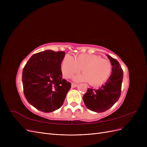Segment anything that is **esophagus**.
Wrapping results in <instances>:
<instances>
[{
	"mask_svg": "<svg viewBox=\"0 0 147 147\" xmlns=\"http://www.w3.org/2000/svg\"><path fill=\"white\" fill-rule=\"evenodd\" d=\"M78 86V84L74 83H72V88H75Z\"/></svg>",
	"mask_w": 147,
	"mask_h": 147,
	"instance_id": "esophagus-1",
	"label": "esophagus"
}]
</instances>
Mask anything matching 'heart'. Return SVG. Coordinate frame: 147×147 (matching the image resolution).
Returning a JSON list of instances; mask_svg holds the SVG:
<instances>
[{
	"label": "heart",
	"instance_id": "b5f03b06",
	"mask_svg": "<svg viewBox=\"0 0 147 147\" xmlns=\"http://www.w3.org/2000/svg\"><path fill=\"white\" fill-rule=\"evenodd\" d=\"M82 69V75L74 77L75 81L88 82L93 86H98L109 79L112 72L110 62L96 55L79 54L73 59L66 56L61 64V70L63 77L69 78Z\"/></svg>",
	"mask_w": 147,
	"mask_h": 147
}]
</instances>
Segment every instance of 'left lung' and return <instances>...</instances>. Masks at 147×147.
I'll return each mask as SVG.
<instances>
[{"mask_svg": "<svg viewBox=\"0 0 147 147\" xmlns=\"http://www.w3.org/2000/svg\"><path fill=\"white\" fill-rule=\"evenodd\" d=\"M112 65V72L105 84L98 90L88 88L83 97L86 107L93 112L101 113L109 110L121 96L123 71L118 61L107 55Z\"/></svg>", "mask_w": 147, "mask_h": 147, "instance_id": "1", "label": "left lung"}]
</instances>
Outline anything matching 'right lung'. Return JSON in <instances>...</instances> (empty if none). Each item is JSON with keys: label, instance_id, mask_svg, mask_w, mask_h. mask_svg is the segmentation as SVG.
Wrapping results in <instances>:
<instances>
[{"label": "right lung", "instance_id": "right-lung-1", "mask_svg": "<svg viewBox=\"0 0 147 147\" xmlns=\"http://www.w3.org/2000/svg\"><path fill=\"white\" fill-rule=\"evenodd\" d=\"M64 51L46 50L33 55L23 70L24 94L29 103L43 112H51L63 105L70 82L62 77Z\"/></svg>", "mask_w": 147, "mask_h": 147}]
</instances>
